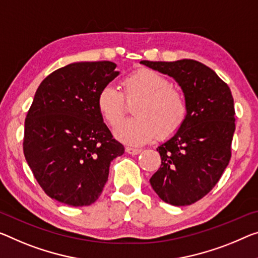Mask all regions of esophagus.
Here are the masks:
<instances>
[{"instance_id": "obj_1", "label": "esophagus", "mask_w": 258, "mask_h": 258, "mask_svg": "<svg viewBox=\"0 0 258 258\" xmlns=\"http://www.w3.org/2000/svg\"><path fill=\"white\" fill-rule=\"evenodd\" d=\"M142 150L141 149H135V148H130V146H126L125 148V152L132 154V156H136V154L141 153Z\"/></svg>"}]
</instances>
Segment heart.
I'll return each mask as SVG.
<instances>
[{
	"label": "heart",
	"instance_id": "1",
	"mask_svg": "<svg viewBox=\"0 0 258 258\" xmlns=\"http://www.w3.org/2000/svg\"><path fill=\"white\" fill-rule=\"evenodd\" d=\"M123 93L112 84L102 86L97 96V109L102 121L116 128L123 120L125 102L140 100L133 114L136 117L124 122L116 130L117 140L130 145L152 141L157 134L165 140L173 136L187 120L188 105L183 92L170 86L164 75L151 69H138L123 82Z\"/></svg>",
	"mask_w": 258,
	"mask_h": 258
}]
</instances>
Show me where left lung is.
<instances>
[{"label": "left lung", "mask_w": 258, "mask_h": 258, "mask_svg": "<svg viewBox=\"0 0 258 258\" xmlns=\"http://www.w3.org/2000/svg\"><path fill=\"white\" fill-rule=\"evenodd\" d=\"M141 63L175 79L187 100V120L158 146L161 166L150 183L166 203L190 205L211 191L231 159L235 132L231 90L215 71L195 60Z\"/></svg>", "instance_id": "8db88e82"}]
</instances>
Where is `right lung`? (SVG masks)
Returning <instances> with one entry per match:
<instances>
[{"label": "right lung", "mask_w": 258, "mask_h": 258, "mask_svg": "<svg viewBox=\"0 0 258 258\" xmlns=\"http://www.w3.org/2000/svg\"><path fill=\"white\" fill-rule=\"evenodd\" d=\"M109 61L75 62L39 85L25 118L23 150L35 180L53 200L71 207L96 202L110 161L124 153L97 109L102 86L118 76Z\"/></svg>", "instance_id": "right-lung-1"}]
</instances>
